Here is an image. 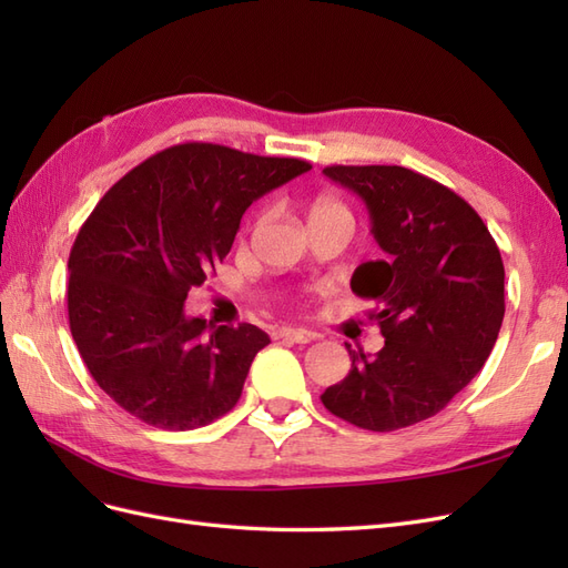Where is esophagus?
<instances>
[{"label":"esophagus","mask_w":568,"mask_h":568,"mask_svg":"<svg viewBox=\"0 0 568 568\" xmlns=\"http://www.w3.org/2000/svg\"><path fill=\"white\" fill-rule=\"evenodd\" d=\"M274 338H288L294 343H311L315 338V334L307 329H294V326H280V329L274 332Z\"/></svg>","instance_id":"esophagus-1"}]
</instances>
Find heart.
Masks as SVG:
<instances>
[{
    "mask_svg": "<svg viewBox=\"0 0 568 568\" xmlns=\"http://www.w3.org/2000/svg\"><path fill=\"white\" fill-rule=\"evenodd\" d=\"M313 217H343V220H351V213L346 205H343L341 201H334V199H317L315 205H313V213H311V220Z\"/></svg>",
    "mask_w": 568,
    "mask_h": 568,
    "instance_id": "1",
    "label": "heart"
}]
</instances>
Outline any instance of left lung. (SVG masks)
I'll list each match as a JSON object with an SVG mask.
<instances>
[{"label": "left lung", "instance_id": "left-lung-1", "mask_svg": "<svg viewBox=\"0 0 568 568\" xmlns=\"http://www.w3.org/2000/svg\"><path fill=\"white\" fill-rule=\"evenodd\" d=\"M363 199L382 261L363 263L353 294L374 298L384 348L351 351V372L324 407L367 432L434 417L486 365L505 317V265L484 220L453 189L400 165H329Z\"/></svg>", "mask_w": 568, "mask_h": 568}]
</instances>
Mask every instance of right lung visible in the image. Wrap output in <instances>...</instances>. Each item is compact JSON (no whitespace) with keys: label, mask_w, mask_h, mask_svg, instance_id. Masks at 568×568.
<instances>
[{"label":"right lung","mask_w":568,"mask_h":568,"mask_svg":"<svg viewBox=\"0 0 568 568\" xmlns=\"http://www.w3.org/2000/svg\"><path fill=\"white\" fill-rule=\"evenodd\" d=\"M313 165L220 144L170 146L115 182L68 257V322L99 388L168 432L220 419L270 336L189 317V288L234 244L248 205Z\"/></svg>","instance_id":"add662e5"}]
</instances>
